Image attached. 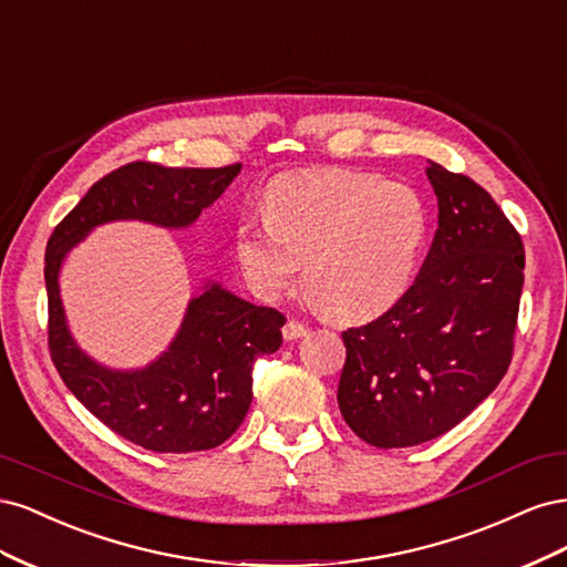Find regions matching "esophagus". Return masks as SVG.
Instances as JSON below:
<instances>
[{"label":"esophagus","instance_id":"34e87169","mask_svg":"<svg viewBox=\"0 0 567 567\" xmlns=\"http://www.w3.org/2000/svg\"><path fill=\"white\" fill-rule=\"evenodd\" d=\"M307 331H310V329H307L305 323L290 319V321L284 326V338H286V340H298V338L307 336Z\"/></svg>","mask_w":567,"mask_h":567}]
</instances>
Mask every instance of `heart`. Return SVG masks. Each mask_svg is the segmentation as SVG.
<instances>
[{
    "instance_id": "heart-1",
    "label": "heart",
    "mask_w": 567,
    "mask_h": 567,
    "mask_svg": "<svg viewBox=\"0 0 567 567\" xmlns=\"http://www.w3.org/2000/svg\"><path fill=\"white\" fill-rule=\"evenodd\" d=\"M421 196L354 169H317L274 182L267 217L236 227V260L250 288L277 298L305 286L333 319H367L398 302L425 244Z\"/></svg>"
}]
</instances>
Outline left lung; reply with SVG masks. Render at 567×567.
I'll return each instance as SVG.
<instances>
[{
  "label": "left lung",
  "instance_id": "8db88e82",
  "mask_svg": "<svg viewBox=\"0 0 567 567\" xmlns=\"http://www.w3.org/2000/svg\"><path fill=\"white\" fill-rule=\"evenodd\" d=\"M437 231L404 296L348 329L340 414L379 450L452 431L499 385L513 357L525 250L499 205L466 175L427 161Z\"/></svg>",
  "mask_w": 567,
  "mask_h": 567
}]
</instances>
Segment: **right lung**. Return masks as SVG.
Returning <instances> with one entry per match:
<instances>
[{
    "label": "right lung",
    "instance_id": "add662e5",
    "mask_svg": "<svg viewBox=\"0 0 567 567\" xmlns=\"http://www.w3.org/2000/svg\"><path fill=\"white\" fill-rule=\"evenodd\" d=\"M238 173L241 165H123L84 194L47 244L49 352L56 371L101 423L151 452H203L229 440L252 402V362L281 348L286 317L208 281L188 300L179 331L161 357L142 369H111L84 352L68 329L59 274L68 252L109 221L192 227Z\"/></svg>",
    "mask_w": 567,
    "mask_h": 567
}]
</instances>
